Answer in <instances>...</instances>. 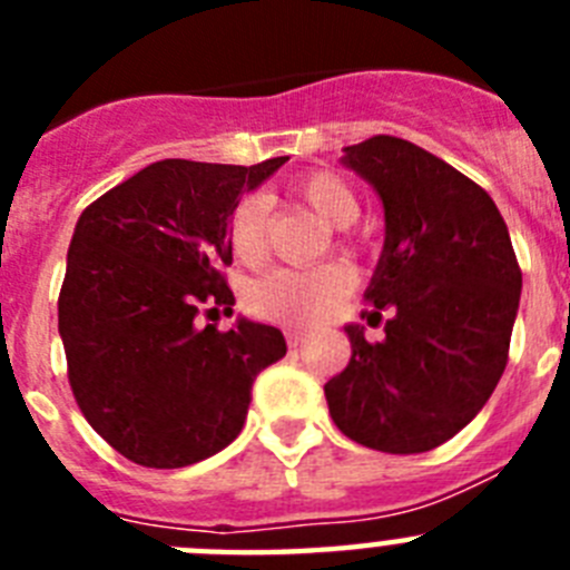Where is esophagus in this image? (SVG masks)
<instances>
[{"label": "esophagus", "mask_w": 570, "mask_h": 570, "mask_svg": "<svg viewBox=\"0 0 570 570\" xmlns=\"http://www.w3.org/2000/svg\"><path fill=\"white\" fill-rule=\"evenodd\" d=\"M305 336H308V334H305V331H302V328H288V331H285V340H288L291 347H299L302 342H305Z\"/></svg>", "instance_id": "esophagus-1"}]
</instances>
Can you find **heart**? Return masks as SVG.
I'll list each match as a JSON object with an SVG mask.
<instances>
[{
	"label": "heart",
	"instance_id": "obj_1",
	"mask_svg": "<svg viewBox=\"0 0 570 570\" xmlns=\"http://www.w3.org/2000/svg\"><path fill=\"white\" fill-rule=\"evenodd\" d=\"M291 196L302 208L316 214L322 223L347 228L360 216V194L340 170L316 168L302 174L291 185ZM228 245L236 262L256 268L268 256V203L259 194L242 196L228 219ZM345 248H356L351 234L342 236ZM356 285L354 271L345 262H325L308 271L276 268L250 282L245 305L254 316L308 328L334 314Z\"/></svg>",
	"mask_w": 570,
	"mask_h": 570
}]
</instances>
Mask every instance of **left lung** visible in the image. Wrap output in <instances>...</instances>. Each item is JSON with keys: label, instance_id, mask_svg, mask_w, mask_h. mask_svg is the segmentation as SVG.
Returning <instances> with one entry per match:
<instances>
[{"label": "left lung", "instance_id": "obj_1", "mask_svg": "<svg viewBox=\"0 0 570 570\" xmlns=\"http://www.w3.org/2000/svg\"><path fill=\"white\" fill-rule=\"evenodd\" d=\"M385 205L365 299L385 340L347 325L351 362L325 385L331 420L385 454L440 448L480 414L508 365L522 271L485 188L396 136L345 148Z\"/></svg>", "mask_w": 570, "mask_h": 570}]
</instances>
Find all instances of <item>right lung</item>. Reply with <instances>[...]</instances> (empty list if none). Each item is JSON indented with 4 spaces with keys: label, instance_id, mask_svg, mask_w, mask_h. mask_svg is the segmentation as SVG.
I'll list each match as a JSON object with an SVG mask.
<instances>
[{
    "label": "right lung",
    "instance_id": "right-lung-1",
    "mask_svg": "<svg viewBox=\"0 0 570 570\" xmlns=\"http://www.w3.org/2000/svg\"><path fill=\"white\" fill-rule=\"evenodd\" d=\"M288 156L259 165L163 159L79 216L59 291L70 391L90 428L125 460L185 468L239 436L259 371L288 351L274 325L230 331L228 219L239 194Z\"/></svg>",
    "mask_w": 570,
    "mask_h": 570
}]
</instances>
